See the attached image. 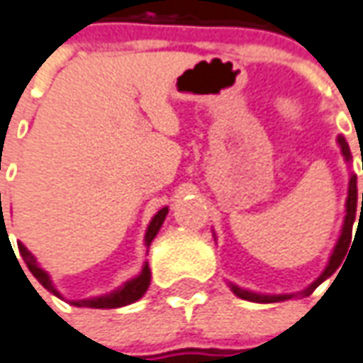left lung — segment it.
<instances>
[{
  "instance_id": "8db88e82",
  "label": "left lung",
  "mask_w": 363,
  "mask_h": 363,
  "mask_svg": "<svg viewBox=\"0 0 363 363\" xmlns=\"http://www.w3.org/2000/svg\"><path fill=\"white\" fill-rule=\"evenodd\" d=\"M336 143L340 146V152L344 156V160L346 164H350L352 162V152H350V146L346 143V138L342 135H338L336 138ZM358 179H356V174H352L350 172V182H348V197H346V215H344V223H342L340 228V236H338V240L334 244L333 254H330V258H328V264L323 269V274L313 281L311 285H307L303 291L299 293H279V295H269V293H256L250 291V289H244V287H238L236 284H230L228 281V287H230V291L235 293L236 297H240V299L252 301V303H279V301H287V299H295V297H307L311 293L317 289L318 285L326 281L328 277L333 276L336 269H342V262L346 259V252L350 250V244H352V227H354V220H356V213H362L363 211V194H362V207H359V197H358Z\"/></svg>"
}]
</instances>
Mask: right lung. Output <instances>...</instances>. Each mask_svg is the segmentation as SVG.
I'll use <instances>...</instances> for the list:
<instances>
[{"mask_svg":"<svg viewBox=\"0 0 363 363\" xmlns=\"http://www.w3.org/2000/svg\"><path fill=\"white\" fill-rule=\"evenodd\" d=\"M166 215H168V207H162V209L154 215L152 220L148 223V228H146L145 235L146 248H150V244H152V240L156 238V235H158V230H160ZM1 217H4V211H1ZM5 233H7V230H5ZM19 252H21L23 259H25V264H27V268H29L30 274L38 279V284L43 285L45 289H48L52 295L64 299L62 295H60V291L54 287L50 276L38 266L37 258L27 250V246L23 242H19ZM148 285H150V268H148V262H145V266H143L138 276L125 281L121 287L113 289L111 293H105V295H99V297H89V299L70 301V305H74V307H89V309H117V307H125V305H130V303H135V301L140 299L146 293V289H148Z\"/></svg>","mask_w":363,"mask_h":363,"instance_id":"right-lung-1","label":"right lung"}]
</instances>
